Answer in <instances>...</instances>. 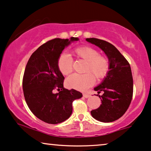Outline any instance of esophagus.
Instances as JSON below:
<instances>
[{
    "label": "esophagus",
    "mask_w": 151,
    "mask_h": 151,
    "mask_svg": "<svg viewBox=\"0 0 151 151\" xmlns=\"http://www.w3.org/2000/svg\"><path fill=\"white\" fill-rule=\"evenodd\" d=\"M83 96L84 97V98H90V97L91 96V95L90 94V93H83Z\"/></svg>",
    "instance_id": "obj_1"
}]
</instances>
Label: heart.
Wrapping results in <instances>:
<instances>
[{"label": "heart", "instance_id": "b5f03b06", "mask_svg": "<svg viewBox=\"0 0 151 151\" xmlns=\"http://www.w3.org/2000/svg\"><path fill=\"white\" fill-rule=\"evenodd\" d=\"M73 54L87 62L84 70L86 73L70 75L66 79L68 87L83 91L93 84L94 77L97 80H100L106 77L109 70V60L106 56L100 55L97 49L87 46L80 47L74 49ZM57 65L60 72L64 75H68L72 71L73 58L67 53H62L58 57Z\"/></svg>", "mask_w": 151, "mask_h": 151}]
</instances>
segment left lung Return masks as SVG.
<instances>
[{
    "mask_svg": "<svg viewBox=\"0 0 151 151\" xmlns=\"http://www.w3.org/2000/svg\"><path fill=\"white\" fill-rule=\"evenodd\" d=\"M86 41L98 46L109 60V71L104 81L94 90L98 91L101 105L91 111L95 119L104 123L116 121L123 116L130 104L133 95V78L128 61L115 47L97 38ZM102 92L103 95L99 94Z\"/></svg>",
    "mask_w": 151,
    "mask_h": 151,
    "instance_id": "1",
    "label": "left lung"
}]
</instances>
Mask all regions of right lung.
Wrapping results in <instances>:
<instances>
[{
  "instance_id": "obj_1",
  "label": "right lung",
  "mask_w": 151,
  "mask_h": 151,
  "mask_svg": "<svg viewBox=\"0 0 151 151\" xmlns=\"http://www.w3.org/2000/svg\"><path fill=\"white\" fill-rule=\"evenodd\" d=\"M77 37L55 39L43 44L30 57L23 77L22 86L26 104L36 117L45 123L58 124L71 116L72 102L82 97L74 89L63 87L64 77L57 61L65 47ZM56 89L58 93H53Z\"/></svg>"
}]
</instances>
